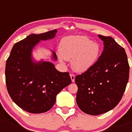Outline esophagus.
<instances>
[{
    "mask_svg": "<svg viewBox=\"0 0 132 132\" xmlns=\"http://www.w3.org/2000/svg\"><path fill=\"white\" fill-rule=\"evenodd\" d=\"M70 77H71V81L72 82H75V76L74 75L71 74L70 75Z\"/></svg>",
    "mask_w": 132,
    "mask_h": 132,
    "instance_id": "1",
    "label": "esophagus"
}]
</instances>
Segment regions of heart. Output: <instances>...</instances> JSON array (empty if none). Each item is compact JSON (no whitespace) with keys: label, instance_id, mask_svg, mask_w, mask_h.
Segmentation results:
<instances>
[{"label":"heart","instance_id":"b5f03b06","mask_svg":"<svg viewBox=\"0 0 132 132\" xmlns=\"http://www.w3.org/2000/svg\"><path fill=\"white\" fill-rule=\"evenodd\" d=\"M100 51L98 44L86 36H69L61 42L59 59L61 62L71 59L72 68L75 71L85 72L96 62Z\"/></svg>","mask_w":132,"mask_h":132}]
</instances>
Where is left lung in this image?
Instances as JSON below:
<instances>
[{
    "instance_id": "obj_1",
    "label": "left lung",
    "mask_w": 132,
    "mask_h": 132,
    "mask_svg": "<svg viewBox=\"0 0 132 132\" xmlns=\"http://www.w3.org/2000/svg\"><path fill=\"white\" fill-rule=\"evenodd\" d=\"M98 37L103 42V52L91 68L75 77L78 106L93 116L107 112L119 103L130 72L125 50L111 37Z\"/></svg>"
}]
</instances>
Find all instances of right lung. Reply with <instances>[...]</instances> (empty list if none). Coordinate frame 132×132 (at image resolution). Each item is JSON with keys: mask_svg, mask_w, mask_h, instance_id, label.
<instances>
[{"mask_svg": "<svg viewBox=\"0 0 132 132\" xmlns=\"http://www.w3.org/2000/svg\"><path fill=\"white\" fill-rule=\"evenodd\" d=\"M57 30L29 35L14 45L6 63L7 90L20 108L32 114L53 107L58 93L71 82L69 73H61L47 61L35 60L32 51L40 41L55 38ZM52 59L57 58L53 51Z\"/></svg>", "mask_w": 132, "mask_h": 132, "instance_id": "obj_1", "label": "right lung"}]
</instances>
